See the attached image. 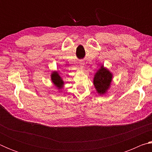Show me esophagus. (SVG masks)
I'll return each mask as SVG.
<instances>
[{
  "label": "esophagus",
  "instance_id": "esophagus-1",
  "mask_svg": "<svg viewBox=\"0 0 152 152\" xmlns=\"http://www.w3.org/2000/svg\"><path fill=\"white\" fill-rule=\"evenodd\" d=\"M80 68H81V69H82V68H84V66H82V65H80Z\"/></svg>",
  "mask_w": 152,
  "mask_h": 152
}]
</instances>
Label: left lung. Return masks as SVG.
Returning a JSON list of instances; mask_svg holds the SVG:
<instances>
[{
  "label": "left lung",
  "mask_w": 152,
  "mask_h": 152,
  "mask_svg": "<svg viewBox=\"0 0 152 152\" xmlns=\"http://www.w3.org/2000/svg\"><path fill=\"white\" fill-rule=\"evenodd\" d=\"M113 75L109 69L103 65L94 74L93 84L96 91L99 95H104L110 88Z\"/></svg>",
  "instance_id": "left-lung-1"
}]
</instances>
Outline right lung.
<instances>
[{
    "mask_svg": "<svg viewBox=\"0 0 152 152\" xmlns=\"http://www.w3.org/2000/svg\"><path fill=\"white\" fill-rule=\"evenodd\" d=\"M51 80L53 85L57 88L58 90H59V92H60L64 86V82L58 71H53L51 72Z\"/></svg>",
    "mask_w": 152,
    "mask_h": 152,
    "instance_id": "obj_1",
    "label": "right lung"
}]
</instances>
